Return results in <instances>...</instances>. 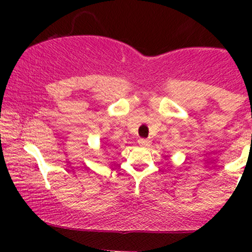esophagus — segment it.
Listing matches in <instances>:
<instances>
[{"label": "esophagus", "mask_w": 252, "mask_h": 252, "mask_svg": "<svg viewBox=\"0 0 252 252\" xmlns=\"http://www.w3.org/2000/svg\"><path fill=\"white\" fill-rule=\"evenodd\" d=\"M138 142L140 146H144V147L150 146V140H147V139H139Z\"/></svg>", "instance_id": "1"}]
</instances>
